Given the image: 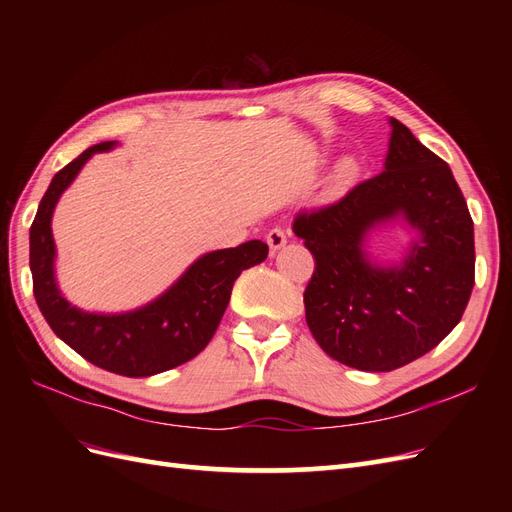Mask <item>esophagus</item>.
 I'll list each match as a JSON object with an SVG mask.
<instances>
[{
    "label": "esophagus",
    "mask_w": 512,
    "mask_h": 512,
    "mask_svg": "<svg viewBox=\"0 0 512 512\" xmlns=\"http://www.w3.org/2000/svg\"><path fill=\"white\" fill-rule=\"evenodd\" d=\"M267 243L271 247V252H277V250H280V247L286 245V232L282 228H271L267 232Z\"/></svg>",
    "instance_id": "obj_1"
}]
</instances>
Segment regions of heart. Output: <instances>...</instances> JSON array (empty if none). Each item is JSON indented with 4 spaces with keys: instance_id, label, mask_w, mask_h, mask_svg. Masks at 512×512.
Segmentation results:
<instances>
[{
    "instance_id": "obj_1",
    "label": "heart",
    "mask_w": 512,
    "mask_h": 512,
    "mask_svg": "<svg viewBox=\"0 0 512 512\" xmlns=\"http://www.w3.org/2000/svg\"><path fill=\"white\" fill-rule=\"evenodd\" d=\"M350 170H352V164H348V162H344L342 166H339V173H342V175H348Z\"/></svg>"
}]
</instances>
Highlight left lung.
<instances>
[{
  "label": "left lung",
  "mask_w": 512,
  "mask_h": 512,
  "mask_svg": "<svg viewBox=\"0 0 512 512\" xmlns=\"http://www.w3.org/2000/svg\"><path fill=\"white\" fill-rule=\"evenodd\" d=\"M384 170L292 230L316 260L303 303L318 346L361 371H393L436 348L474 288V222L448 164L391 117ZM401 217L419 232L395 268L364 252L366 232Z\"/></svg>",
  "instance_id": "left-lung-1"
}]
</instances>
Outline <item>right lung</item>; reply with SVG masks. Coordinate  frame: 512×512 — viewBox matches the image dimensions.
<instances>
[{
	"instance_id": "obj_1",
	"label": "right lung",
	"mask_w": 512,
	"mask_h": 512,
	"mask_svg": "<svg viewBox=\"0 0 512 512\" xmlns=\"http://www.w3.org/2000/svg\"><path fill=\"white\" fill-rule=\"evenodd\" d=\"M108 141L85 149L53 177L29 228V269L34 297L55 335L83 359L128 378L162 374L205 350L226 312L232 284L243 269L260 265L269 245L247 241L198 258L162 297L126 314H89L70 305L55 282V241L51 218L59 196L98 151L113 149Z\"/></svg>"
}]
</instances>
